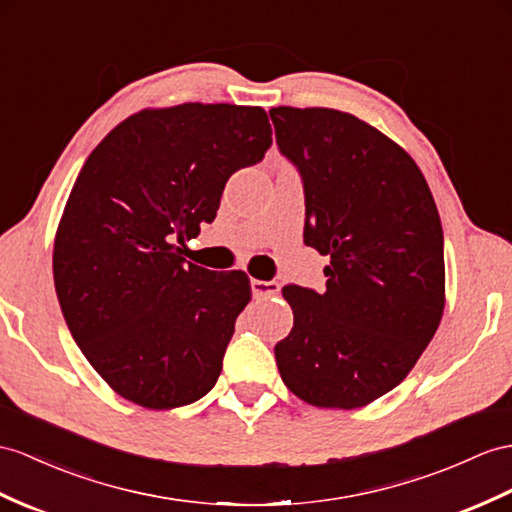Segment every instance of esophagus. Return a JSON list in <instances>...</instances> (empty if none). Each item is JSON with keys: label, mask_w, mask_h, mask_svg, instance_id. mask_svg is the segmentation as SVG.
I'll return each mask as SVG.
<instances>
[{"label": "esophagus", "mask_w": 512, "mask_h": 512, "mask_svg": "<svg viewBox=\"0 0 512 512\" xmlns=\"http://www.w3.org/2000/svg\"><path fill=\"white\" fill-rule=\"evenodd\" d=\"M249 286H252L254 297L267 299V297H273L280 293V282H276V280H252L249 282Z\"/></svg>", "instance_id": "obj_1"}]
</instances>
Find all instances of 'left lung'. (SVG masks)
Returning a JSON list of instances; mask_svg holds the SVG:
<instances>
[{
    "instance_id": "left-lung-1",
    "label": "left lung",
    "mask_w": 512,
    "mask_h": 512,
    "mask_svg": "<svg viewBox=\"0 0 512 512\" xmlns=\"http://www.w3.org/2000/svg\"><path fill=\"white\" fill-rule=\"evenodd\" d=\"M304 182V243L330 256L326 291L289 284L293 330L276 345L284 384L321 408H360L400 384L439 328L443 228L404 149L350 112L269 110Z\"/></svg>"
}]
</instances>
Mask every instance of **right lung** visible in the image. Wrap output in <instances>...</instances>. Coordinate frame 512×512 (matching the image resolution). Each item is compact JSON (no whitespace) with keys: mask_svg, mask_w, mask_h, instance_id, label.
Returning a JSON list of instances; mask_svg holds the SVG:
<instances>
[{"mask_svg":"<svg viewBox=\"0 0 512 512\" xmlns=\"http://www.w3.org/2000/svg\"><path fill=\"white\" fill-rule=\"evenodd\" d=\"M269 147L260 106L180 104L136 112L86 158L54 284L73 341L126 400L169 410L215 386L249 280L186 263L173 241L213 221L232 173Z\"/></svg>","mask_w":512,"mask_h":512,"instance_id":"right-lung-1","label":"right lung"}]
</instances>
